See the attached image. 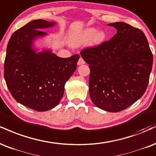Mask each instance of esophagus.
<instances>
[{"mask_svg":"<svg viewBox=\"0 0 156 156\" xmlns=\"http://www.w3.org/2000/svg\"><path fill=\"white\" fill-rule=\"evenodd\" d=\"M83 64H85V62H84V60L82 59V57H80V59L78 62V65H83Z\"/></svg>","mask_w":156,"mask_h":156,"instance_id":"1","label":"esophagus"}]
</instances>
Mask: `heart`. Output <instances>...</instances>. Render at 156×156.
Instances as JSON below:
<instances>
[{
	"label": "heart",
	"mask_w": 156,
	"mask_h": 156,
	"mask_svg": "<svg viewBox=\"0 0 156 156\" xmlns=\"http://www.w3.org/2000/svg\"><path fill=\"white\" fill-rule=\"evenodd\" d=\"M106 39V33L104 31H99L94 27H89L79 33L73 39L74 46H80L90 41V45L97 46L102 44Z\"/></svg>",
	"instance_id": "heart-1"
}]
</instances>
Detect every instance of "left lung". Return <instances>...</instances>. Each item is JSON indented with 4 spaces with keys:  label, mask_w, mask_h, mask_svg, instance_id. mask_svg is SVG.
<instances>
[{
    "label": "left lung",
    "mask_w": 156,
    "mask_h": 156,
    "mask_svg": "<svg viewBox=\"0 0 156 156\" xmlns=\"http://www.w3.org/2000/svg\"><path fill=\"white\" fill-rule=\"evenodd\" d=\"M108 25L117 33L96 47L81 51L80 55L89 65V96L94 105L117 112L145 92L153 58L141 30L122 22Z\"/></svg>",
    "instance_id": "8db88e82"
}]
</instances>
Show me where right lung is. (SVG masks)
Instances as JSON below:
<instances>
[{
	"instance_id": "add662e5",
	"label": "right lung",
	"mask_w": 156,
	"mask_h": 156,
	"mask_svg": "<svg viewBox=\"0 0 156 156\" xmlns=\"http://www.w3.org/2000/svg\"><path fill=\"white\" fill-rule=\"evenodd\" d=\"M55 24L44 20L28 22L13 33L6 48L4 78L9 91L16 102L39 112L59 104L80 57H59L49 48L37 51L35 40L47 35L41 30Z\"/></svg>"
}]
</instances>
